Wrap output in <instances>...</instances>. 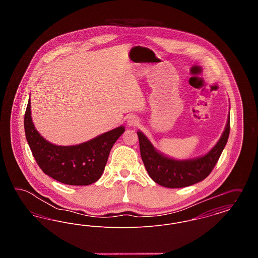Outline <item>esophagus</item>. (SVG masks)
<instances>
[{
	"mask_svg": "<svg viewBox=\"0 0 258 258\" xmlns=\"http://www.w3.org/2000/svg\"><path fill=\"white\" fill-rule=\"evenodd\" d=\"M138 123H139V120H138V118L135 117V116H131V117L128 118V120H127V124H128L130 126L138 125Z\"/></svg>",
	"mask_w": 258,
	"mask_h": 258,
	"instance_id": "1",
	"label": "esophagus"
}]
</instances>
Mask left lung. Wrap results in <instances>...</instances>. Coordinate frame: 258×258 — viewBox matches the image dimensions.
<instances>
[{
	"label": "left lung",
	"instance_id": "obj_1",
	"mask_svg": "<svg viewBox=\"0 0 258 258\" xmlns=\"http://www.w3.org/2000/svg\"><path fill=\"white\" fill-rule=\"evenodd\" d=\"M230 132V115L220 140L203 157L178 160L167 158L157 151L141 132H137L140 154L149 176L165 187L178 188L203 181L212 172L225 147Z\"/></svg>",
	"mask_w": 258,
	"mask_h": 258
}]
</instances>
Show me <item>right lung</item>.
<instances>
[{
    "label": "right lung",
    "instance_id": "right-lung-1",
    "mask_svg": "<svg viewBox=\"0 0 258 258\" xmlns=\"http://www.w3.org/2000/svg\"><path fill=\"white\" fill-rule=\"evenodd\" d=\"M24 128L28 144L41 170L54 180L71 185H88L97 182L114 143L124 132L121 125L79 145H54L36 130L31 117L30 99L25 112Z\"/></svg>",
    "mask_w": 258,
    "mask_h": 258
}]
</instances>
